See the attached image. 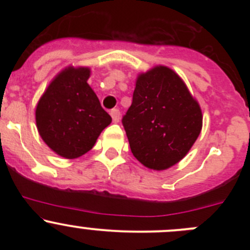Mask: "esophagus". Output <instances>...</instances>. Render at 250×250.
Masks as SVG:
<instances>
[{
    "instance_id": "obj_1",
    "label": "esophagus",
    "mask_w": 250,
    "mask_h": 250,
    "mask_svg": "<svg viewBox=\"0 0 250 250\" xmlns=\"http://www.w3.org/2000/svg\"><path fill=\"white\" fill-rule=\"evenodd\" d=\"M110 115L111 117H112V121L115 123L120 122V118H121V113H120V110L117 109H112L110 111Z\"/></svg>"
}]
</instances>
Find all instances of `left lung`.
Returning <instances> with one entry per match:
<instances>
[{
	"mask_svg": "<svg viewBox=\"0 0 250 250\" xmlns=\"http://www.w3.org/2000/svg\"><path fill=\"white\" fill-rule=\"evenodd\" d=\"M202 120L200 105L184 81L160 65L138 76L122 125L134 157L150 169L165 170L190 151Z\"/></svg>",
	"mask_w": 250,
	"mask_h": 250,
	"instance_id": "8db88e82",
	"label": "left lung"
}]
</instances>
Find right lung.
I'll list each match as a JSON object with an SVG mask.
<instances>
[{"label": "right lung", "instance_id": "right-lung-1", "mask_svg": "<svg viewBox=\"0 0 250 250\" xmlns=\"http://www.w3.org/2000/svg\"><path fill=\"white\" fill-rule=\"evenodd\" d=\"M89 76V67H66L49 83L36 106L41 138L69 160L88 152L112 121L87 83Z\"/></svg>", "mask_w": 250, "mask_h": 250}]
</instances>
